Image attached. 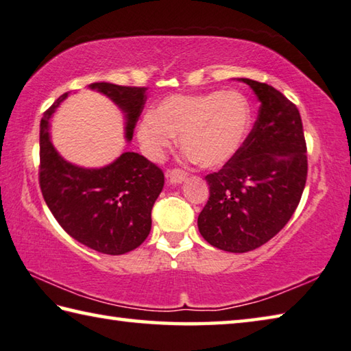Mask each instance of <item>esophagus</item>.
I'll list each match as a JSON object with an SVG mask.
<instances>
[{
	"label": "esophagus",
	"mask_w": 351,
	"mask_h": 351,
	"mask_svg": "<svg viewBox=\"0 0 351 351\" xmlns=\"http://www.w3.org/2000/svg\"><path fill=\"white\" fill-rule=\"evenodd\" d=\"M168 178L173 183H182L188 178V173H184L182 169H171L168 173Z\"/></svg>",
	"instance_id": "esophagus-1"
}]
</instances>
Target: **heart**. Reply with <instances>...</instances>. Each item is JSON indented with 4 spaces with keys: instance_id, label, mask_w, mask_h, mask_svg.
<instances>
[{
    "instance_id": "obj_1",
    "label": "heart",
    "mask_w": 351,
    "mask_h": 351,
    "mask_svg": "<svg viewBox=\"0 0 351 351\" xmlns=\"http://www.w3.org/2000/svg\"><path fill=\"white\" fill-rule=\"evenodd\" d=\"M250 105L237 90L206 95H174L148 111L137 127L141 148L151 160H160L176 143L206 168L229 162L249 134Z\"/></svg>"
}]
</instances>
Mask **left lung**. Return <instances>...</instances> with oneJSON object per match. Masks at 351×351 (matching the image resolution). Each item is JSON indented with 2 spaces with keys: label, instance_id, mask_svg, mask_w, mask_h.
Wrapping results in <instances>:
<instances>
[{
  "label": "left lung",
  "instance_id": "left-lung-1",
  "mask_svg": "<svg viewBox=\"0 0 351 351\" xmlns=\"http://www.w3.org/2000/svg\"><path fill=\"white\" fill-rule=\"evenodd\" d=\"M260 110L240 151L208 174L209 200L198 230L214 247L243 254L267 243L298 208L307 180V147L296 105L272 85L240 77Z\"/></svg>",
  "mask_w": 351,
  "mask_h": 351
}]
</instances>
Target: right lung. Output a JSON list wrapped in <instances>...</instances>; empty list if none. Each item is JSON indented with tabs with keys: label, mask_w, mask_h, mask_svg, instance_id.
Masks as SVG:
<instances>
[{
	"label": "right lung",
	"mask_w": 351,
	"mask_h": 351,
	"mask_svg": "<svg viewBox=\"0 0 351 351\" xmlns=\"http://www.w3.org/2000/svg\"><path fill=\"white\" fill-rule=\"evenodd\" d=\"M110 97L125 114V138H133L147 95L145 87L110 82L90 84ZM69 93L41 119L39 186L53 217L79 243L107 255H122L141 246L151 230V209L162 193V169L137 153H123L102 168H82L61 157L50 141V117Z\"/></svg>",
	"instance_id": "1"
}]
</instances>
